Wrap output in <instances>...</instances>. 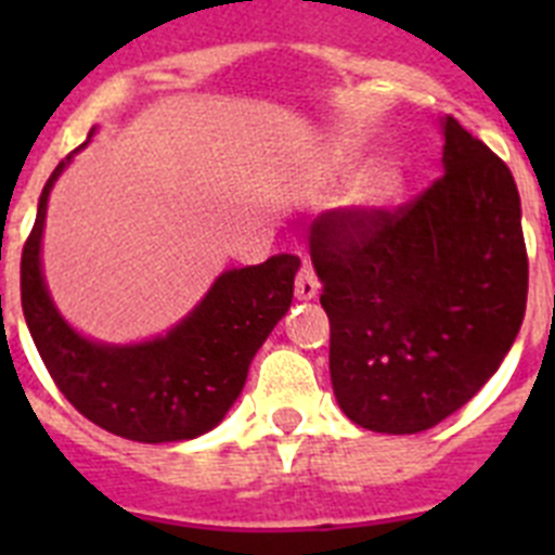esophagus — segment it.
Instances as JSON below:
<instances>
[{
  "label": "esophagus",
  "instance_id": "esophagus-1",
  "mask_svg": "<svg viewBox=\"0 0 555 555\" xmlns=\"http://www.w3.org/2000/svg\"><path fill=\"white\" fill-rule=\"evenodd\" d=\"M294 294L297 300H313L320 294V278L313 272L311 263H302L300 272H297V281H294Z\"/></svg>",
  "mask_w": 555,
  "mask_h": 555
}]
</instances>
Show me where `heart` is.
Here are the masks:
<instances>
[{
	"mask_svg": "<svg viewBox=\"0 0 555 555\" xmlns=\"http://www.w3.org/2000/svg\"><path fill=\"white\" fill-rule=\"evenodd\" d=\"M345 164H350V158H347ZM400 191H403L400 171L391 164H384L377 166V169H372L370 175L358 183V189L352 191V205L361 210H370V214L372 210H384L400 197Z\"/></svg>",
	"mask_w": 555,
	"mask_h": 555,
	"instance_id": "1",
	"label": "heart"
}]
</instances>
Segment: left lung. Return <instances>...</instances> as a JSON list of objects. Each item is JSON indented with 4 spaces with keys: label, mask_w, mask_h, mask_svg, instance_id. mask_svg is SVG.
<instances>
[{
    "label": "left lung",
    "mask_w": 555,
    "mask_h": 555,
    "mask_svg": "<svg viewBox=\"0 0 555 555\" xmlns=\"http://www.w3.org/2000/svg\"><path fill=\"white\" fill-rule=\"evenodd\" d=\"M444 175L384 210L311 224L331 320V380L352 423L420 434L469 403L517 338L528 253L512 171L453 116Z\"/></svg>",
    "instance_id": "8db88e82"
}]
</instances>
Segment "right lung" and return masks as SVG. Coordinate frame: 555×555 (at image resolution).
<instances>
[{
  "label": "right lung",
  "mask_w": 555,
  "mask_h": 555,
  "mask_svg": "<svg viewBox=\"0 0 555 555\" xmlns=\"http://www.w3.org/2000/svg\"><path fill=\"white\" fill-rule=\"evenodd\" d=\"M66 160L43 185L36 224L22 249L29 336L63 397L107 434L150 444L194 439L214 428L244 389L249 361L292 306L300 258L281 253L258 267L230 269L164 338L132 347L88 341L49 300L38 258L49 189Z\"/></svg>",
  "instance_id": "obj_1"
}]
</instances>
